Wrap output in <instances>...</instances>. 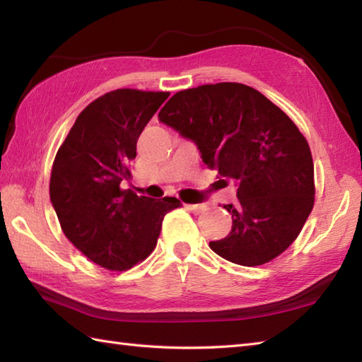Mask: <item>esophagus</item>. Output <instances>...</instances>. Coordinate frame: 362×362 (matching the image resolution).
<instances>
[{"label": "esophagus", "instance_id": "obj_1", "mask_svg": "<svg viewBox=\"0 0 362 362\" xmlns=\"http://www.w3.org/2000/svg\"><path fill=\"white\" fill-rule=\"evenodd\" d=\"M186 208L190 211V213L194 214H202L204 209H206V206L204 204H186Z\"/></svg>", "mask_w": 362, "mask_h": 362}]
</instances>
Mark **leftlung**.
Masks as SVG:
<instances>
[{
  "mask_svg": "<svg viewBox=\"0 0 362 362\" xmlns=\"http://www.w3.org/2000/svg\"><path fill=\"white\" fill-rule=\"evenodd\" d=\"M159 119L190 139L208 168L238 182L233 225L209 247L241 266L264 264L301 233L315 202L309 143L260 91L222 81L175 94Z\"/></svg>",
  "mask_w": 362,
  "mask_h": 362,
  "instance_id": "1",
  "label": "left lung"
}]
</instances>
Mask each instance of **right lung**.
<instances>
[{
  "instance_id": "right-lung-1",
  "label": "right lung",
  "mask_w": 362,
  "mask_h": 362,
  "mask_svg": "<svg viewBox=\"0 0 362 362\" xmlns=\"http://www.w3.org/2000/svg\"><path fill=\"white\" fill-rule=\"evenodd\" d=\"M170 93L121 88L83 108L59 146L50 200L61 230L81 254L110 271H126L154 250L162 221L181 206L121 189L137 140Z\"/></svg>"
}]
</instances>
